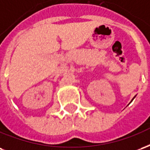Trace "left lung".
<instances>
[{
  "label": "left lung",
  "instance_id": "1",
  "mask_svg": "<svg viewBox=\"0 0 150 150\" xmlns=\"http://www.w3.org/2000/svg\"><path fill=\"white\" fill-rule=\"evenodd\" d=\"M134 98H135V97H134ZM134 98H133V99H134ZM133 99H132V100H133Z\"/></svg>",
  "mask_w": 150,
  "mask_h": 150
}]
</instances>
